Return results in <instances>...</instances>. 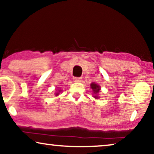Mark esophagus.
Returning <instances> with one entry per match:
<instances>
[{"mask_svg": "<svg viewBox=\"0 0 154 154\" xmlns=\"http://www.w3.org/2000/svg\"><path fill=\"white\" fill-rule=\"evenodd\" d=\"M73 79L74 82H81L82 79L81 77H73Z\"/></svg>", "mask_w": 154, "mask_h": 154, "instance_id": "obj_1", "label": "esophagus"}]
</instances>
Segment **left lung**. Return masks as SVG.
I'll return each mask as SVG.
<instances>
[{
	"instance_id": "8db88e82",
	"label": "left lung",
	"mask_w": 154,
	"mask_h": 154,
	"mask_svg": "<svg viewBox=\"0 0 154 154\" xmlns=\"http://www.w3.org/2000/svg\"><path fill=\"white\" fill-rule=\"evenodd\" d=\"M90 86H91V88L92 90V91H93V93L94 94V98H99V97L97 96V94L100 92V86L97 85V84H96L95 83H92L90 84Z\"/></svg>"
}]
</instances>
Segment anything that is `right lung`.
Returning <instances> with one entry per match:
<instances>
[{"label": "right lung", "instance_id": "obj_1", "mask_svg": "<svg viewBox=\"0 0 154 154\" xmlns=\"http://www.w3.org/2000/svg\"><path fill=\"white\" fill-rule=\"evenodd\" d=\"M61 92V90H59V92H56V93H55V95H56V96H57L58 94H60V93H59V92Z\"/></svg>", "mask_w": 154, "mask_h": 154}]
</instances>
